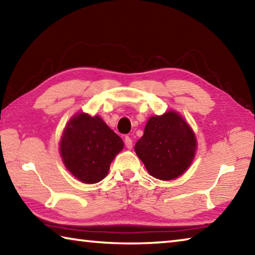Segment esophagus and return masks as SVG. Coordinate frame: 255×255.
I'll use <instances>...</instances> for the list:
<instances>
[{
	"mask_svg": "<svg viewBox=\"0 0 255 255\" xmlns=\"http://www.w3.org/2000/svg\"><path fill=\"white\" fill-rule=\"evenodd\" d=\"M125 145H126V147L129 149L132 147V139L130 137H128V136L125 137Z\"/></svg>",
	"mask_w": 255,
	"mask_h": 255,
	"instance_id": "esophagus-1",
	"label": "esophagus"
}]
</instances>
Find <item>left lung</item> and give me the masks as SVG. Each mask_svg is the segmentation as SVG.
I'll return each instance as SVG.
<instances>
[{"mask_svg":"<svg viewBox=\"0 0 255 255\" xmlns=\"http://www.w3.org/2000/svg\"><path fill=\"white\" fill-rule=\"evenodd\" d=\"M197 139L187 122L175 111L148 119L135 152L148 173L158 180H174L195 158Z\"/></svg>","mask_w":255,"mask_h":255,"instance_id":"left-lung-1","label":"left lung"}]
</instances>
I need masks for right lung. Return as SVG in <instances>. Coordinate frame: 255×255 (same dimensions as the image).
<instances>
[{
  "instance_id": "obj_1",
  "label": "right lung",
  "mask_w": 255,
  "mask_h": 255,
  "mask_svg": "<svg viewBox=\"0 0 255 255\" xmlns=\"http://www.w3.org/2000/svg\"><path fill=\"white\" fill-rule=\"evenodd\" d=\"M124 141L99 117L81 112L67 123L60 139V156L66 169L84 183L100 182Z\"/></svg>"
}]
</instances>
